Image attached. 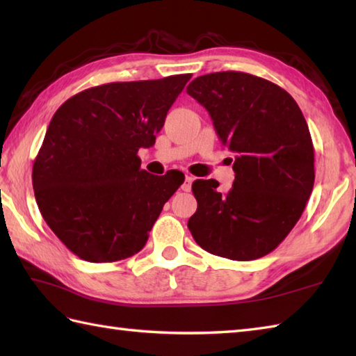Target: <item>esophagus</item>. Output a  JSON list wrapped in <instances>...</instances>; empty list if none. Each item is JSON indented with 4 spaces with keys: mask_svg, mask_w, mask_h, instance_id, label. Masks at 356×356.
<instances>
[{
    "mask_svg": "<svg viewBox=\"0 0 356 356\" xmlns=\"http://www.w3.org/2000/svg\"><path fill=\"white\" fill-rule=\"evenodd\" d=\"M193 177L191 176H185V180H184V184L180 185V190L182 191H191V185H193Z\"/></svg>",
    "mask_w": 356,
    "mask_h": 356,
    "instance_id": "1",
    "label": "esophagus"
}]
</instances>
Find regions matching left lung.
<instances>
[{
    "mask_svg": "<svg viewBox=\"0 0 356 356\" xmlns=\"http://www.w3.org/2000/svg\"><path fill=\"white\" fill-rule=\"evenodd\" d=\"M186 93L236 154L228 193H218L214 179L193 184L197 211L188 228L211 254L260 259L292 231L312 193L314 145L303 113L286 90L243 72L203 74Z\"/></svg>",
    "mask_w": 356,
    "mask_h": 356,
    "instance_id": "left-lung-1",
    "label": "left lung"
}]
</instances>
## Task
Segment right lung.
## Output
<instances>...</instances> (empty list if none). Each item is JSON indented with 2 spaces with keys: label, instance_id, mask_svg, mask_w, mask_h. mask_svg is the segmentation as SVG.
Masks as SVG:
<instances>
[{
  "label": "right lung",
  "instance_id": "obj_1",
  "mask_svg": "<svg viewBox=\"0 0 356 356\" xmlns=\"http://www.w3.org/2000/svg\"><path fill=\"white\" fill-rule=\"evenodd\" d=\"M191 74L111 82L72 96L53 115L32 171L41 216L69 251L92 263L145 246L163 205L184 184L140 170L166 113Z\"/></svg>",
  "mask_w": 356,
  "mask_h": 356
}]
</instances>
